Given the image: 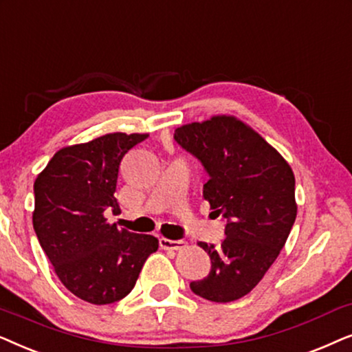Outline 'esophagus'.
<instances>
[{
  "instance_id": "34e87169",
  "label": "esophagus",
  "mask_w": 352,
  "mask_h": 352,
  "mask_svg": "<svg viewBox=\"0 0 352 352\" xmlns=\"http://www.w3.org/2000/svg\"><path fill=\"white\" fill-rule=\"evenodd\" d=\"M159 245H161L162 250H170V251H182L186 248L185 241L168 240V238H161V240H159Z\"/></svg>"
}]
</instances>
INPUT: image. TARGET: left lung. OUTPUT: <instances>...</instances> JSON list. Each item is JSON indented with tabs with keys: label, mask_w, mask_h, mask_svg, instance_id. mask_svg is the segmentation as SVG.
I'll return each mask as SVG.
<instances>
[{
	"label": "left lung",
	"mask_w": 352,
	"mask_h": 352,
	"mask_svg": "<svg viewBox=\"0 0 352 352\" xmlns=\"http://www.w3.org/2000/svg\"><path fill=\"white\" fill-rule=\"evenodd\" d=\"M175 142L203 164V196L227 220L220 246L199 241L210 257L208 277L191 292L214 302L246 296L270 269L296 220L294 173L277 149L233 116L182 125Z\"/></svg>",
	"instance_id": "obj_1"
}]
</instances>
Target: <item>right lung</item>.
<instances>
[{
	"mask_svg": "<svg viewBox=\"0 0 352 352\" xmlns=\"http://www.w3.org/2000/svg\"><path fill=\"white\" fill-rule=\"evenodd\" d=\"M148 133H107L59 149L34 185V228L60 283L83 301L111 304L132 292L144 261L157 251L153 235H138L104 212L114 198L122 157Z\"/></svg>",
	"mask_w": 352,
	"mask_h": 352,
	"instance_id": "1",
	"label": "right lung"
}]
</instances>
